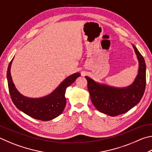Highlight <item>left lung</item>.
<instances>
[{
  "mask_svg": "<svg viewBox=\"0 0 152 152\" xmlns=\"http://www.w3.org/2000/svg\"><path fill=\"white\" fill-rule=\"evenodd\" d=\"M139 61L138 74L133 83L127 88H118L101 85L86 76L88 89L94 106L98 110L110 116L127 112L140 102L146 84V66L142 55L133 45Z\"/></svg>",
  "mask_w": 152,
  "mask_h": 152,
  "instance_id": "1",
  "label": "left lung"
}]
</instances>
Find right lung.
Wrapping results in <instances>:
<instances>
[{"label": "right lung", "mask_w": 152, "mask_h": 152, "mask_svg": "<svg viewBox=\"0 0 152 152\" xmlns=\"http://www.w3.org/2000/svg\"><path fill=\"white\" fill-rule=\"evenodd\" d=\"M12 60L7 69V81L12 101L17 109L31 117L45 121L54 119L61 115L66 103V89L80 76V74L76 73L68 76L52 93L48 96L39 99H31L20 94L12 82L10 72Z\"/></svg>", "instance_id": "add662e5"}]
</instances>
